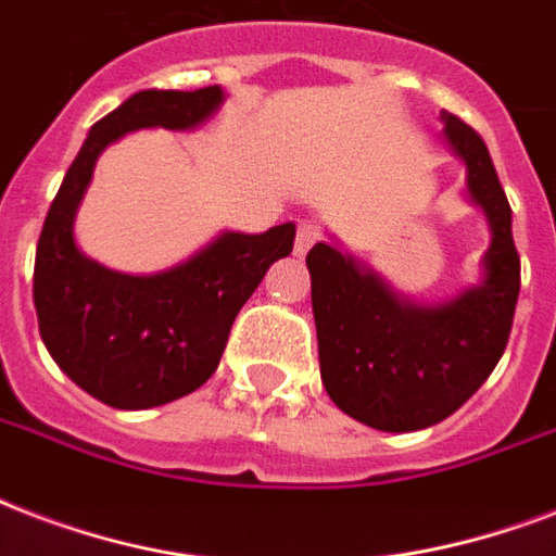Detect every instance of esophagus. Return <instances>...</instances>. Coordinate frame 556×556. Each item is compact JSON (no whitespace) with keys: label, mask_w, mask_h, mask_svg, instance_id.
<instances>
[{"label":"esophagus","mask_w":556,"mask_h":556,"mask_svg":"<svg viewBox=\"0 0 556 556\" xmlns=\"http://www.w3.org/2000/svg\"><path fill=\"white\" fill-rule=\"evenodd\" d=\"M316 240H321V229L309 219H301L299 231H295V255H307Z\"/></svg>","instance_id":"34e87169"}]
</instances>
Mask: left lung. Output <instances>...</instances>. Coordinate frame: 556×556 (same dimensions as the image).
I'll list each match as a JSON object with an SVG mask.
<instances>
[{"mask_svg": "<svg viewBox=\"0 0 556 556\" xmlns=\"http://www.w3.org/2000/svg\"><path fill=\"white\" fill-rule=\"evenodd\" d=\"M441 118L467 165V191L488 214L484 281L450 304L417 307L327 243L307 255L321 382L345 415L382 432H415L458 412L505 354L519 299L510 202L488 144L458 115Z\"/></svg>", "mask_w": 556, "mask_h": 556, "instance_id": "left-lung-1", "label": "left lung"}]
</instances>
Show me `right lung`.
Wrapping results in <instances>:
<instances>
[{
  "mask_svg": "<svg viewBox=\"0 0 556 556\" xmlns=\"http://www.w3.org/2000/svg\"><path fill=\"white\" fill-rule=\"evenodd\" d=\"M219 101V86L130 94L89 130L42 223L34 261L40 337L54 363L106 406H165L200 389L217 371L240 307L292 252V223L264 235L226 231L191 261L141 278L103 269L75 247V211L101 150L141 127L191 130Z\"/></svg>",
  "mask_w": 556,
  "mask_h": 556,
  "instance_id": "obj_1",
  "label": "right lung"
}]
</instances>
